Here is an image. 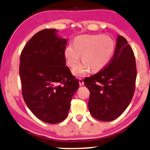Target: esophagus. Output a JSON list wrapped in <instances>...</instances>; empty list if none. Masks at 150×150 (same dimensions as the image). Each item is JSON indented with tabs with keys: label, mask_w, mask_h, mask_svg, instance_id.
Returning a JSON list of instances; mask_svg holds the SVG:
<instances>
[{
	"label": "esophagus",
	"mask_w": 150,
	"mask_h": 150,
	"mask_svg": "<svg viewBox=\"0 0 150 150\" xmlns=\"http://www.w3.org/2000/svg\"><path fill=\"white\" fill-rule=\"evenodd\" d=\"M79 85H80L81 86L84 85V81H83V80L82 79H79Z\"/></svg>",
	"instance_id": "1"
}]
</instances>
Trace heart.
I'll return each mask as SVG.
<instances>
[{"mask_svg":"<svg viewBox=\"0 0 150 150\" xmlns=\"http://www.w3.org/2000/svg\"><path fill=\"white\" fill-rule=\"evenodd\" d=\"M114 43L110 37L103 35H83L77 37L74 44L70 43L64 50V57L70 67H74L80 61L82 63L74 69L76 76H84L90 69L98 71L106 66L113 55Z\"/></svg>","mask_w":150,"mask_h":150,"instance_id":"heart-1","label":"heart"}]
</instances>
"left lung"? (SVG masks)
<instances>
[{
  "mask_svg": "<svg viewBox=\"0 0 150 150\" xmlns=\"http://www.w3.org/2000/svg\"><path fill=\"white\" fill-rule=\"evenodd\" d=\"M136 76L133 51L126 38L119 36L114 55L106 67L84 79L90 91L88 108L91 115L101 121L119 117L133 98Z\"/></svg>",
  "mask_w": 150,
  "mask_h": 150,
  "instance_id": "8db88e82",
  "label": "left lung"
}]
</instances>
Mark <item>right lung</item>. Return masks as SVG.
Returning a JSON list of instances; mask_svg holds the SVG:
<instances>
[{"instance_id":"right-lung-1","label":"right lung","mask_w":150,"mask_h":150,"mask_svg":"<svg viewBox=\"0 0 150 150\" xmlns=\"http://www.w3.org/2000/svg\"><path fill=\"white\" fill-rule=\"evenodd\" d=\"M56 29L36 33L21 52L19 76L26 105L40 120L57 124L67 117L79 83L64 57L67 39Z\"/></svg>"}]
</instances>
